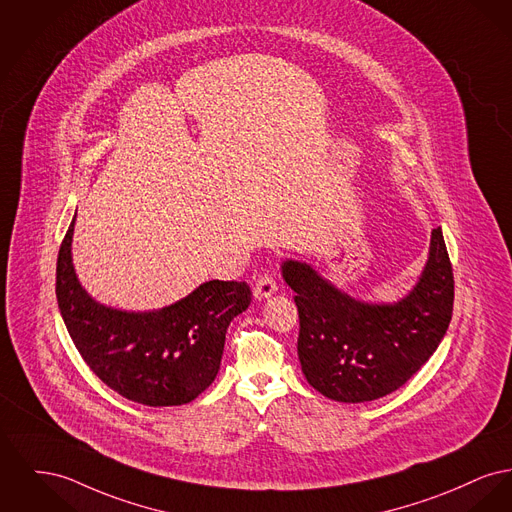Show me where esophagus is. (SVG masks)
Segmentation results:
<instances>
[{
	"instance_id": "34e87169",
	"label": "esophagus",
	"mask_w": 512,
	"mask_h": 512,
	"mask_svg": "<svg viewBox=\"0 0 512 512\" xmlns=\"http://www.w3.org/2000/svg\"><path fill=\"white\" fill-rule=\"evenodd\" d=\"M274 292H276V282H274V278H272L271 274H261V276L255 280L253 294H255L257 300L271 298Z\"/></svg>"
}]
</instances>
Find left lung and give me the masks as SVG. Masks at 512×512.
<instances>
[{
  "label": "left lung",
  "mask_w": 512,
  "mask_h": 512,
  "mask_svg": "<svg viewBox=\"0 0 512 512\" xmlns=\"http://www.w3.org/2000/svg\"><path fill=\"white\" fill-rule=\"evenodd\" d=\"M300 315L298 356L307 383L338 402H365L400 389L433 356L449 329L454 276L441 228L416 288L394 305L352 300L309 265L286 261Z\"/></svg>",
  "instance_id": "1"
}]
</instances>
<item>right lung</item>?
<instances>
[{
    "label": "right lung",
    "mask_w": 512,
    "mask_h": 512,
    "mask_svg": "<svg viewBox=\"0 0 512 512\" xmlns=\"http://www.w3.org/2000/svg\"><path fill=\"white\" fill-rule=\"evenodd\" d=\"M73 224L75 218L58 253L56 296L81 358L127 400L147 406L195 400L220 369L228 325L251 303L249 286L211 280L178 303L149 313L100 305L73 271Z\"/></svg>",
    "instance_id": "1"
}]
</instances>
